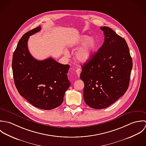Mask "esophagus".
I'll list each match as a JSON object with an SVG mask.
<instances>
[{
    "instance_id": "34e87169",
    "label": "esophagus",
    "mask_w": 146,
    "mask_h": 146,
    "mask_svg": "<svg viewBox=\"0 0 146 146\" xmlns=\"http://www.w3.org/2000/svg\"><path fill=\"white\" fill-rule=\"evenodd\" d=\"M76 73H77V76H78V77H80V73H81V69H80V68H78V69L76 70Z\"/></svg>"
}]
</instances>
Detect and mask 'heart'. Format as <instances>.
Returning a JSON list of instances; mask_svg holds the SVG:
<instances>
[{
    "label": "heart",
    "mask_w": 146,
    "mask_h": 146,
    "mask_svg": "<svg viewBox=\"0 0 146 146\" xmlns=\"http://www.w3.org/2000/svg\"><path fill=\"white\" fill-rule=\"evenodd\" d=\"M82 46L75 53V58L80 62H86L93 55L96 48L97 42L94 37H89L87 35H81L74 39L70 44L72 48Z\"/></svg>",
    "instance_id": "b5f03b06"
}]
</instances>
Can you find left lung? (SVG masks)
Segmentation results:
<instances>
[{
    "label": "left lung",
    "mask_w": 146,
    "mask_h": 146,
    "mask_svg": "<svg viewBox=\"0 0 146 146\" xmlns=\"http://www.w3.org/2000/svg\"><path fill=\"white\" fill-rule=\"evenodd\" d=\"M104 41L97 53L82 66L85 103L94 109L106 108L127 91L133 61L126 40L113 30L100 27Z\"/></svg>",
    "instance_id": "left-lung-1"
}]
</instances>
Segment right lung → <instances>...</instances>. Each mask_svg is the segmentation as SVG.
<instances>
[{
    "label": "right lung",
    "instance_id": "1",
    "mask_svg": "<svg viewBox=\"0 0 146 146\" xmlns=\"http://www.w3.org/2000/svg\"><path fill=\"white\" fill-rule=\"evenodd\" d=\"M40 27L26 33L20 39L13 53L12 68L15 84L19 94L31 104L50 110L60 106L70 82L67 77L69 65L58 63L51 58H34L28 50L29 36Z\"/></svg>",
    "mask_w": 146,
    "mask_h": 146
}]
</instances>
